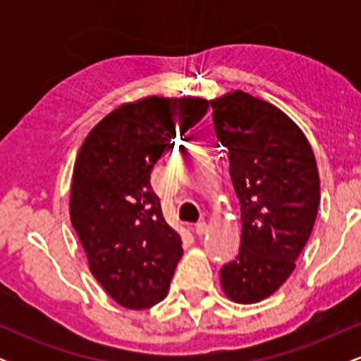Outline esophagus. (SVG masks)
Listing matches in <instances>:
<instances>
[{
    "label": "esophagus",
    "instance_id": "34e87169",
    "mask_svg": "<svg viewBox=\"0 0 361 361\" xmlns=\"http://www.w3.org/2000/svg\"><path fill=\"white\" fill-rule=\"evenodd\" d=\"M195 233H197L198 235L205 234V233H207V224H205L204 221L197 222V226H195Z\"/></svg>",
    "mask_w": 361,
    "mask_h": 361
}]
</instances>
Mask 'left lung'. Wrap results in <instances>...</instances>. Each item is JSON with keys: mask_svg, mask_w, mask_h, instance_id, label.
Instances as JSON below:
<instances>
[{"mask_svg": "<svg viewBox=\"0 0 361 361\" xmlns=\"http://www.w3.org/2000/svg\"><path fill=\"white\" fill-rule=\"evenodd\" d=\"M210 105L243 222L239 255L222 267L221 285L227 299L256 304L292 275L312 233L321 200L316 157L300 127L270 102L234 90Z\"/></svg>", "mask_w": 361, "mask_h": 361, "instance_id": "8db88e82", "label": "left lung"}]
</instances>
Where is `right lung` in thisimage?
Segmentation results:
<instances>
[{
	"label": "right lung",
	"mask_w": 361,
	"mask_h": 361,
	"mask_svg": "<svg viewBox=\"0 0 361 361\" xmlns=\"http://www.w3.org/2000/svg\"><path fill=\"white\" fill-rule=\"evenodd\" d=\"M209 110L200 97H146L123 103L97 123L78 152L69 215L103 290L127 309L166 297L183 255L164 221L151 171L176 134Z\"/></svg>",
	"instance_id": "right-lung-1"
}]
</instances>
